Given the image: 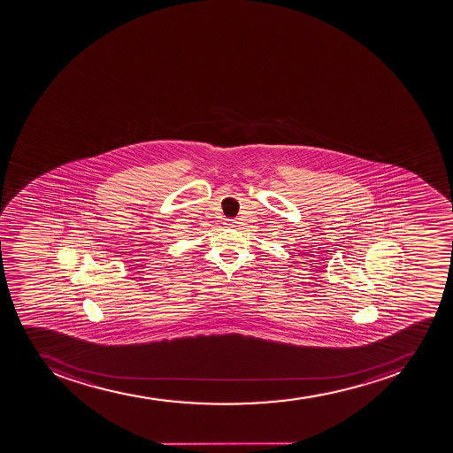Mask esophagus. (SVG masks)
<instances>
[{"label":"esophagus","instance_id":"obj_1","mask_svg":"<svg viewBox=\"0 0 453 453\" xmlns=\"http://www.w3.org/2000/svg\"><path fill=\"white\" fill-rule=\"evenodd\" d=\"M236 223H237L236 220H228L227 226H228V227H236Z\"/></svg>","mask_w":453,"mask_h":453}]
</instances>
